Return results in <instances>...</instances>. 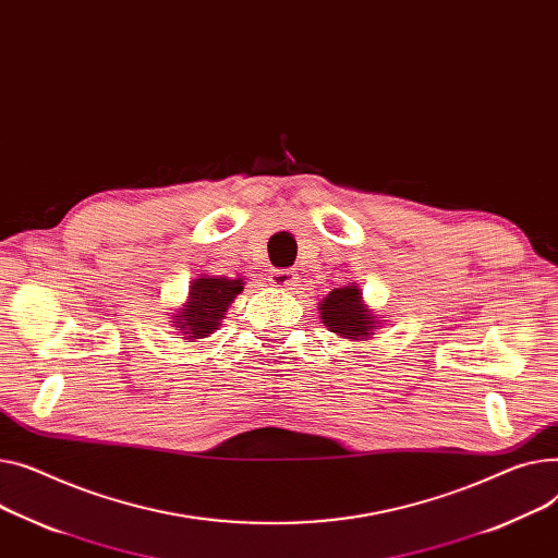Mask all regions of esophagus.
Returning <instances> with one entry per match:
<instances>
[{
  "mask_svg": "<svg viewBox=\"0 0 558 558\" xmlns=\"http://www.w3.org/2000/svg\"><path fill=\"white\" fill-rule=\"evenodd\" d=\"M269 282H271V287H278V289H295L299 278H295V274L291 269H278L271 274Z\"/></svg>",
  "mask_w": 558,
  "mask_h": 558,
  "instance_id": "esophagus-1",
  "label": "esophagus"
}]
</instances>
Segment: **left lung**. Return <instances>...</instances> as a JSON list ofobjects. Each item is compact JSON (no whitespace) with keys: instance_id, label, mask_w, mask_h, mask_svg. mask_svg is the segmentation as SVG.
I'll use <instances>...</instances> for the list:
<instances>
[{"instance_id":"obj_1","label":"left lung","mask_w":558,"mask_h":558,"mask_svg":"<svg viewBox=\"0 0 558 558\" xmlns=\"http://www.w3.org/2000/svg\"><path fill=\"white\" fill-rule=\"evenodd\" d=\"M318 310L327 329L350 341H367L381 327L377 316L363 305V293L354 284L331 289Z\"/></svg>"}]
</instances>
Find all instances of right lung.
<instances>
[{
	"label": "right lung",
	"instance_id": "add662e5",
	"mask_svg": "<svg viewBox=\"0 0 558 558\" xmlns=\"http://www.w3.org/2000/svg\"><path fill=\"white\" fill-rule=\"evenodd\" d=\"M244 289L242 278H219V276H202L191 282L189 301L183 303L179 314L170 320L181 329V339L199 341L210 337V333L221 325L225 312L238 299V293Z\"/></svg>",
	"mask_w": 558,
	"mask_h": 558
}]
</instances>
